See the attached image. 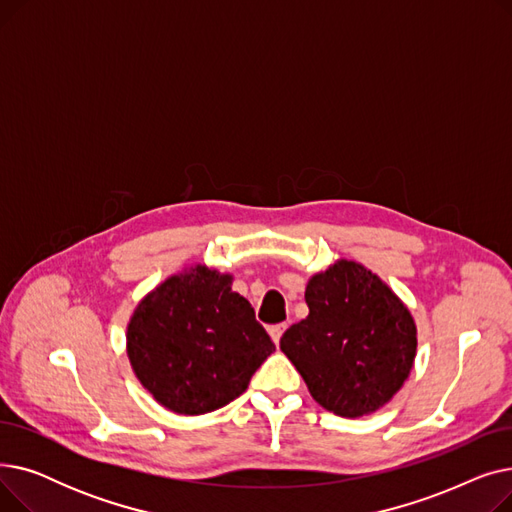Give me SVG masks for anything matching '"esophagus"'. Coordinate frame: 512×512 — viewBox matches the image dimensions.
Instances as JSON below:
<instances>
[{"label":"esophagus","instance_id":"esophagus-1","mask_svg":"<svg viewBox=\"0 0 512 512\" xmlns=\"http://www.w3.org/2000/svg\"><path fill=\"white\" fill-rule=\"evenodd\" d=\"M288 326L286 324H276V326H272L270 330H267V332H270V336H272V340L276 342V346L280 344V338H282V334H284V330H286Z\"/></svg>","mask_w":512,"mask_h":512}]
</instances>
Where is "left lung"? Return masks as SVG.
<instances>
[{"instance_id": "obj_1", "label": "left lung", "mask_w": 512, "mask_h": 512, "mask_svg": "<svg viewBox=\"0 0 512 512\" xmlns=\"http://www.w3.org/2000/svg\"><path fill=\"white\" fill-rule=\"evenodd\" d=\"M309 315L280 338L317 405L340 417L382 409L407 382L417 355L409 307L365 265L338 259L305 288Z\"/></svg>"}]
</instances>
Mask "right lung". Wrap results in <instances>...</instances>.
I'll list each match as a JSON object with an SVG mask.
<instances>
[{
  "mask_svg": "<svg viewBox=\"0 0 512 512\" xmlns=\"http://www.w3.org/2000/svg\"><path fill=\"white\" fill-rule=\"evenodd\" d=\"M232 276L188 265L141 299L126 328V353L145 390L178 415H205L249 388L276 346Z\"/></svg>",
  "mask_w": 512,
  "mask_h": 512,
  "instance_id": "right-lung-1",
  "label": "right lung"
}]
</instances>
